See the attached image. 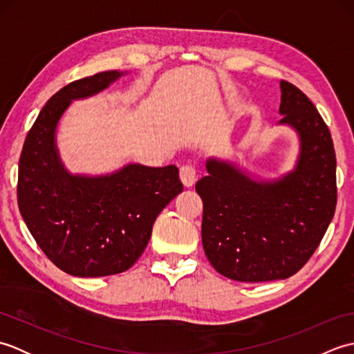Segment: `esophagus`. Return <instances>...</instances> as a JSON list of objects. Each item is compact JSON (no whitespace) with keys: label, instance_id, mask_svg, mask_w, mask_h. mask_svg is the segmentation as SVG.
Here are the masks:
<instances>
[{"label":"esophagus","instance_id":"esophagus-1","mask_svg":"<svg viewBox=\"0 0 354 354\" xmlns=\"http://www.w3.org/2000/svg\"><path fill=\"white\" fill-rule=\"evenodd\" d=\"M179 178H181V183L185 187H192L194 183H196V169L193 167L192 164H184L181 169H179Z\"/></svg>","mask_w":354,"mask_h":354}]
</instances>
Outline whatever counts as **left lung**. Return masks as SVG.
Wrapping results in <instances>:
<instances>
[{
	"label": "left lung",
	"mask_w": 354,
	"mask_h": 354,
	"mask_svg": "<svg viewBox=\"0 0 354 354\" xmlns=\"http://www.w3.org/2000/svg\"><path fill=\"white\" fill-rule=\"evenodd\" d=\"M278 126L297 133L293 169L260 178L237 162L208 158L196 183L204 202L202 246L208 261L236 281H272L301 269L324 237L336 208L332 135L303 91L280 82Z\"/></svg>",
	"instance_id": "1"
}]
</instances>
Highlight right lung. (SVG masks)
Masks as SVG:
<instances>
[{"instance_id":"right-lung-1","label":"right lung","mask_w":354,"mask_h":354,"mask_svg":"<svg viewBox=\"0 0 354 354\" xmlns=\"http://www.w3.org/2000/svg\"><path fill=\"white\" fill-rule=\"evenodd\" d=\"M129 71L71 82L41 109L22 147L18 207L44 254L74 277L124 272L145 251L153 222L183 192L176 165L124 164L111 173H71L56 132L74 100L100 94Z\"/></svg>"}]
</instances>
